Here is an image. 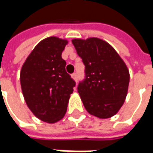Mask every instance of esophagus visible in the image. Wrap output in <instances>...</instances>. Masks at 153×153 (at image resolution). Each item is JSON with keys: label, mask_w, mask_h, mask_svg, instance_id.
<instances>
[{"label": "esophagus", "mask_w": 153, "mask_h": 153, "mask_svg": "<svg viewBox=\"0 0 153 153\" xmlns=\"http://www.w3.org/2000/svg\"><path fill=\"white\" fill-rule=\"evenodd\" d=\"M71 76H72V78H73L76 82H77V80H78V77H77V73L76 72H75L71 75Z\"/></svg>", "instance_id": "34e87169"}]
</instances>
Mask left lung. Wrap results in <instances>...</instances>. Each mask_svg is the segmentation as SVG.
<instances>
[{
	"label": "left lung",
	"instance_id": "obj_1",
	"mask_svg": "<svg viewBox=\"0 0 153 153\" xmlns=\"http://www.w3.org/2000/svg\"><path fill=\"white\" fill-rule=\"evenodd\" d=\"M72 43L85 65V78L77 86L84 107L100 118L114 116L128 93L129 72L125 63L101 39H74Z\"/></svg>",
	"mask_w": 153,
	"mask_h": 153
}]
</instances>
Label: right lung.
Here are the masks:
<instances>
[{"label": "right lung", "instance_id": "obj_1", "mask_svg": "<svg viewBox=\"0 0 153 153\" xmlns=\"http://www.w3.org/2000/svg\"><path fill=\"white\" fill-rule=\"evenodd\" d=\"M67 42L55 36L42 40L20 71L21 88L28 107L37 118L49 123L64 117L76 85L61 57Z\"/></svg>", "mask_w": 153, "mask_h": 153}]
</instances>
